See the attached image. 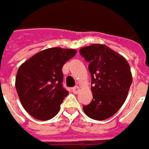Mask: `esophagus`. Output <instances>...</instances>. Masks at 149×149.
<instances>
[{
	"instance_id": "esophagus-1",
	"label": "esophagus",
	"mask_w": 149,
	"mask_h": 149,
	"mask_svg": "<svg viewBox=\"0 0 149 149\" xmlns=\"http://www.w3.org/2000/svg\"><path fill=\"white\" fill-rule=\"evenodd\" d=\"M79 90H80V87H79V86H74V87L72 88V91H73V93H77L79 92Z\"/></svg>"
}]
</instances>
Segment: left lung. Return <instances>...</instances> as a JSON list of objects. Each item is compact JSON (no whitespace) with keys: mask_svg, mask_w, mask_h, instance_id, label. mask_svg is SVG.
Instances as JSON below:
<instances>
[{"mask_svg":"<svg viewBox=\"0 0 149 149\" xmlns=\"http://www.w3.org/2000/svg\"><path fill=\"white\" fill-rule=\"evenodd\" d=\"M89 63L93 100L83 106L84 112L94 120L112 117L126 100L132 83L130 67L126 59L105 45L94 44L80 49Z\"/></svg>","mask_w":149,"mask_h":149,"instance_id":"8db88e82","label":"left lung"}]
</instances>
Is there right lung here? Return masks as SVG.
<instances>
[{
	"mask_svg": "<svg viewBox=\"0 0 149 149\" xmlns=\"http://www.w3.org/2000/svg\"><path fill=\"white\" fill-rule=\"evenodd\" d=\"M76 54L73 49H44L19 66L15 87L24 109L34 118L46 121L60 111L68 92L63 87V67Z\"/></svg>",
	"mask_w": 149,
	"mask_h": 149,
	"instance_id": "right-lung-1",
	"label": "right lung"
}]
</instances>
